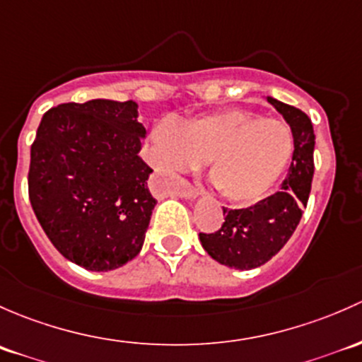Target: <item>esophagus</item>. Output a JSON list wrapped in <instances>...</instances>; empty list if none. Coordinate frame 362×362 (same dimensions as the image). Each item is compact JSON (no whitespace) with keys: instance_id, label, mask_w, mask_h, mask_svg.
Instances as JSON below:
<instances>
[{"instance_id":"esophagus-1","label":"esophagus","mask_w":362,"mask_h":362,"mask_svg":"<svg viewBox=\"0 0 362 362\" xmlns=\"http://www.w3.org/2000/svg\"><path fill=\"white\" fill-rule=\"evenodd\" d=\"M177 195L182 197V199L193 200L200 195V189L195 188V186H192V185H182L181 188L177 189Z\"/></svg>"}]
</instances>
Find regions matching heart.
<instances>
[{"label": "heart", "mask_w": 362, "mask_h": 362, "mask_svg": "<svg viewBox=\"0 0 362 362\" xmlns=\"http://www.w3.org/2000/svg\"><path fill=\"white\" fill-rule=\"evenodd\" d=\"M158 165L167 173L192 170L207 162L209 176L228 202L263 200L288 170L294 134L286 122L247 110H221L151 130Z\"/></svg>", "instance_id": "heart-1"}]
</instances>
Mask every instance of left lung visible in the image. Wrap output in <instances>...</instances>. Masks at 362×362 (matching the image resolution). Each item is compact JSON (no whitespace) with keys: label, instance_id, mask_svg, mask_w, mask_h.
Masks as SVG:
<instances>
[{"label":"left lung","instance_id":"8db88e82","mask_svg":"<svg viewBox=\"0 0 362 362\" xmlns=\"http://www.w3.org/2000/svg\"><path fill=\"white\" fill-rule=\"evenodd\" d=\"M294 134V155L281 189L245 209L223 207L221 228L199 233L207 255L237 270L258 268L274 258L300 223L314 177L315 136L310 118L298 107L267 98Z\"/></svg>","mask_w":362,"mask_h":362}]
</instances>
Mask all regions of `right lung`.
<instances>
[{
  "label": "right lung",
  "instance_id": "1",
  "mask_svg": "<svg viewBox=\"0 0 362 362\" xmlns=\"http://www.w3.org/2000/svg\"><path fill=\"white\" fill-rule=\"evenodd\" d=\"M134 100L66 103L43 115L31 146L29 200L59 252L92 272L139 255L156 200L139 156Z\"/></svg>",
  "mask_w": 362,
  "mask_h": 362
}]
</instances>
